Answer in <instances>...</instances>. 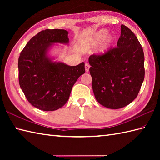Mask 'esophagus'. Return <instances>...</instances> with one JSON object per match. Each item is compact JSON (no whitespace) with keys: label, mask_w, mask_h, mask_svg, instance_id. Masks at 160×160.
<instances>
[{"label":"esophagus","mask_w":160,"mask_h":160,"mask_svg":"<svg viewBox=\"0 0 160 160\" xmlns=\"http://www.w3.org/2000/svg\"><path fill=\"white\" fill-rule=\"evenodd\" d=\"M84 67H85V71L86 72H88L89 71V68H90V65L88 63H85L84 64Z\"/></svg>","instance_id":"obj_1"}]
</instances>
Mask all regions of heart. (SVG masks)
<instances>
[{"label": "heart", "mask_w": 160, "mask_h": 160, "mask_svg": "<svg viewBox=\"0 0 160 160\" xmlns=\"http://www.w3.org/2000/svg\"><path fill=\"white\" fill-rule=\"evenodd\" d=\"M106 35H107V32L106 31H101V32H100L99 33H98L97 36H96V40L98 41V40H100L101 39H102L103 38H104L105 36H106ZM107 42H109V41H108V40ZM107 46V44H106V45H105L104 48H106Z\"/></svg>", "instance_id": "b5f03b06"}]
</instances>
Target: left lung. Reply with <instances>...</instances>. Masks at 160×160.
Here are the masks:
<instances>
[{"instance_id": "obj_1", "label": "left lung", "mask_w": 160, "mask_h": 160, "mask_svg": "<svg viewBox=\"0 0 160 160\" xmlns=\"http://www.w3.org/2000/svg\"><path fill=\"white\" fill-rule=\"evenodd\" d=\"M117 46L89 58L96 99L113 109L127 106L136 98L145 74L143 49L133 32L124 25Z\"/></svg>"}]
</instances>
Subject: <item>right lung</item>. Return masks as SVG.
<instances>
[{"label":"right lung","instance_id":"obj_1","mask_svg":"<svg viewBox=\"0 0 160 160\" xmlns=\"http://www.w3.org/2000/svg\"><path fill=\"white\" fill-rule=\"evenodd\" d=\"M55 42H69L68 32L42 30L27 43L18 58L20 87L29 102L42 111H55L64 106L73 84L85 72L84 62L77 66L53 62L47 52Z\"/></svg>","mask_w":160,"mask_h":160}]
</instances>
